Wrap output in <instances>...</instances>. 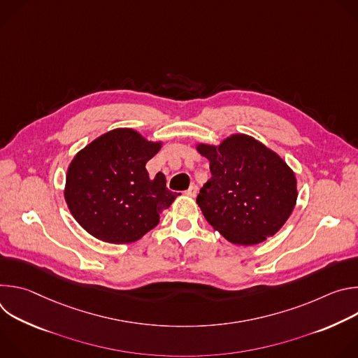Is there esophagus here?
<instances>
[{
    "instance_id": "esophagus-1",
    "label": "esophagus",
    "mask_w": 358,
    "mask_h": 358,
    "mask_svg": "<svg viewBox=\"0 0 358 358\" xmlns=\"http://www.w3.org/2000/svg\"><path fill=\"white\" fill-rule=\"evenodd\" d=\"M185 194L188 195V196H195L196 194H198V187L196 185H189V188L185 191Z\"/></svg>"
}]
</instances>
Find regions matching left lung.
Returning <instances> with one entry per match:
<instances>
[{
	"instance_id": "obj_1",
	"label": "left lung",
	"mask_w": 358,
	"mask_h": 358,
	"mask_svg": "<svg viewBox=\"0 0 358 358\" xmlns=\"http://www.w3.org/2000/svg\"><path fill=\"white\" fill-rule=\"evenodd\" d=\"M196 150L211 170L196 203L225 239L257 245L285 225L296 206V177L275 151L246 134H232L220 145L198 144Z\"/></svg>"
}]
</instances>
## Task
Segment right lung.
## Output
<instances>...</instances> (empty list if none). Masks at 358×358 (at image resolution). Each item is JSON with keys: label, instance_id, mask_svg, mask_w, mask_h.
Listing matches in <instances>:
<instances>
[{"label": "right lung", "instance_id": "add662e5", "mask_svg": "<svg viewBox=\"0 0 358 358\" xmlns=\"http://www.w3.org/2000/svg\"><path fill=\"white\" fill-rule=\"evenodd\" d=\"M162 148L133 129H115L82 148L69 164L65 184L68 208L92 236L130 243L160 222L177 195L166 176L150 178L145 164Z\"/></svg>", "mask_w": 358, "mask_h": 358}]
</instances>
